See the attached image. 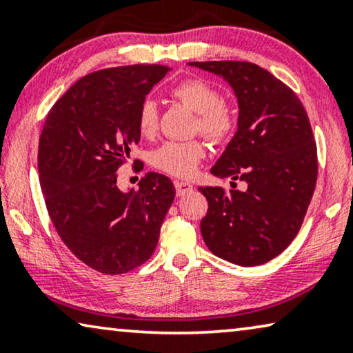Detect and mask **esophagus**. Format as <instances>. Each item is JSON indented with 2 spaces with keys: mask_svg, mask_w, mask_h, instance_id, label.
Instances as JSON below:
<instances>
[{
  "mask_svg": "<svg viewBox=\"0 0 353 353\" xmlns=\"http://www.w3.org/2000/svg\"><path fill=\"white\" fill-rule=\"evenodd\" d=\"M174 185H176V193H177V196H182V195H185V193H188V192H192V190H193V187H192L190 183H188V182L176 181V182H174Z\"/></svg>",
  "mask_w": 353,
  "mask_h": 353,
  "instance_id": "34e87169",
  "label": "esophagus"
}]
</instances>
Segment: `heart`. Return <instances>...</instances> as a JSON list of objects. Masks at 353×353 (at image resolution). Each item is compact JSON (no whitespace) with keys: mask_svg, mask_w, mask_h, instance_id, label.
<instances>
[{"mask_svg":"<svg viewBox=\"0 0 353 353\" xmlns=\"http://www.w3.org/2000/svg\"><path fill=\"white\" fill-rule=\"evenodd\" d=\"M171 96L196 113L195 129L211 142L221 143L235 132L238 125L236 110L222 101L221 91L214 84L201 78L179 83ZM158 107L155 101L145 99L137 110V129L143 137L155 136L158 131ZM206 157V147L200 141H170L152 153V165L166 174L188 179L195 174Z\"/></svg>","mask_w":353,"mask_h":353,"instance_id":"1","label":"heart"}]
</instances>
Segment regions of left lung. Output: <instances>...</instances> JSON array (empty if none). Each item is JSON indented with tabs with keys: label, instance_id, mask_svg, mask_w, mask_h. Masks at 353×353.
<instances>
[{
	"label": "left lung",
	"instance_id": "obj_1",
	"mask_svg": "<svg viewBox=\"0 0 353 353\" xmlns=\"http://www.w3.org/2000/svg\"><path fill=\"white\" fill-rule=\"evenodd\" d=\"M235 91L238 131L211 174L243 181L245 190L200 187L208 200L201 235L212 254L233 264H265L286 250L314 195L316 143L299 97L251 62H190ZM235 183V182H232Z\"/></svg>",
	"mask_w": 353,
	"mask_h": 353
}]
</instances>
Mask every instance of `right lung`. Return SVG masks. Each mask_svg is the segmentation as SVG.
Wrapping results in <instances>:
<instances>
[{"instance_id": "right-lung-1", "label": "right lung", "mask_w": 353, "mask_h": 353, "mask_svg": "<svg viewBox=\"0 0 353 353\" xmlns=\"http://www.w3.org/2000/svg\"><path fill=\"white\" fill-rule=\"evenodd\" d=\"M168 72L139 63L89 73L54 103L39 136L49 217L68 250L101 274H126L150 259L174 201L171 179L158 172H147L136 192L117 187V171L141 139L139 105Z\"/></svg>"}]
</instances>
